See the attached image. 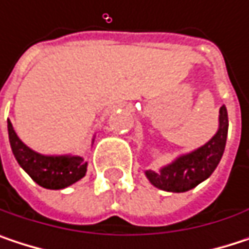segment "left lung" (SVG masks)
<instances>
[{
  "mask_svg": "<svg viewBox=\"0 0 249 249\" xmlns=\"http://www.w3.org/2000/svg\"><path fill=\"white\" fill-rule=\"evenodd\" d=\"M228 137V112L225 105L219 109V126L216 134L202 147L180 154L172 163L160 167V170H145V177L150 183L161 190L183 193L199 183L205 181L218 167Z\"/></svg>",
  "mask_w": 249,
  "mask_h": 249,
  "instance_id": "left-lung-1",
  "label": "left lung"
}]
</instances>
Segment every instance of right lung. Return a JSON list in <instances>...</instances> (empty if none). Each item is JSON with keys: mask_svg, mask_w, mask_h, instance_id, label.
<instances>
[{"mask_svg": "<svg viewBox=\"0 0 249 249\" xmlns=\"http://www.w3.org/2000/svg\"><path fill=\"white\" fill-rule=\"evenodd\" d=\"M7 126L10 145L17 163L38 186L50 190H59L73 184L86 174L88 163L83 157L73 154H40L18 138L10 120L7 121Z\"/></svg>", "mask_w": 249, "mask_h": 249, "instance_id": "obj_1", "label": "right lung"}]
</instances>
